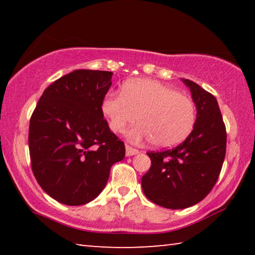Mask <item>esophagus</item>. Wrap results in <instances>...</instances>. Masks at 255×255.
Wrapping results in <instances>:
<instances>
[{"instance_id": "34e87169", "label": "esophagus", "mask_w": 255, "mask_h": 255, "mask_svg": "<svg viewBox=\"0 0 255 255\" xmlns=\"http://www.w3.org/2000/svg\"><path fill=\"white\" fill-rule=\"evenodd\" d=\"M138 153H139V150L131 147V146L126 145V155H127V156H132V155H136Z\"/></svg>"}]
</instances>
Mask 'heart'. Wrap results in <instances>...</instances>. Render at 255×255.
Returning <instances> with one entry per match:
<instances>
[{
    "label": "heart",
    "mask_w": 255,
    "mask_h": 255,
    "mask_svg": "<svg viewBox=\"0 0 255 255\" xmlns=\"http://www.w3.org/2000/svg\"><path fill=\"white\" fill-rule=\"evenodd\" d=\"M102 112L114 132H122L138 119L128 132L133 141L153 140L157 147H173L187 138L196 124L197 111L191 99L161 82L136 79L126 82L123 92L109 93Z\"/></svg>",
    "instance_id": "obj_1"
}]
</instances>
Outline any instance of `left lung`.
Wrapping results in <instances>:
<instances>
[{
    "mask_svg": "<svg viewBox=\"0 0 255 255\" xmlns=\"http://www.w3.org/2000/svg\"><path fill=\"white\" fill-rule=\"evenodd\" d=\"M182 82L197 108L195 127L176 147L147 153L152 165L141 178L145 196L169 209L204 199L217 182L226 154V127L216 98L195 82Z\"/></svg>",
    "mask_w": 255,
    "mask_h": 255,
    "instance_id": "obj_1",
    "label": "left lung"
}]
</instances>
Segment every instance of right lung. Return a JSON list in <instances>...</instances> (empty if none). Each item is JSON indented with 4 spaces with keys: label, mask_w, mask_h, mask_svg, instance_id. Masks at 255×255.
I'll return each mask as SVG.
<instances>
[{
    "label": "right lung",
    "mask_w": 255,
    "mask_h": 255,
    "mask_svg": "<svg viewBox=\"0 0 255 255\" xmlns=\"http://www.w3.org/2000/svg\"><path fill=\"white\" fill-rule=\"evenodd\" d=\"M112 72L76 70L47 88L30 119L34 178L53 199L80 206L100 195L125 144L103 118Z\"/></svg>",
    "instance_id": "right-lung-1"
}]
</instances>
